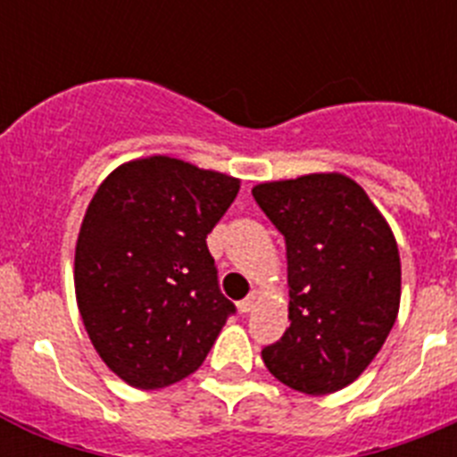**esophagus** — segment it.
<instances>
[{
  "label": "esophagus",
  "instance_id": "1",
  "mask_svg": "<svg viewBox=\"0 0 457 457\" xmlns=\"http://www.w3.org/2000/svg\"><path fill=\"white\" fill-rule=\"evenodd\" d=\"M253 306H256V295H249V297H245V300L242 302H237V311H240L242 316H247L249 311L253 309Z\"/></svg>",
  "mask_w": 457,
  "mask_h": 457
}]
</instances>
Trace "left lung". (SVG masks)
<instances>
[{"label": "left lung", "instance_id": "left-lung-1", "mask_svg": "<svg viewBox=\"0 0 457 457\" xmlns=\"http://www.w3.org/2000/svg\"><path fill=\"white\" fill-rule=\"evenodd\" d=\"M253 199L286 240L290 327L263 350L286 386L325 395L353 385L401 309V253L389 221L345 173L270 180Z\"/></svg>", "mask_w": 457, "mask_h": 457}]
</instances>
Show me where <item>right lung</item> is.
Listing matches in <instances>:
<instances>
[{
    "instance_id": "right-lung-1",
    "label": "right lung",
    "mask_w": 457,
    "mask_h": 457,
    "mask_svg": "<svg viewBox=\"0 0 457 457\" xmlns=\"http://www.w3.org/2000/svg\"><path fill=\"white\" fill-rule=\"evenodd\" d=\"M240 179L169 155L120 164L93 194L75 245V297L107 369L162 389L204 364L236 306L205 237Z\"/></svg>"
}]
</instances>
